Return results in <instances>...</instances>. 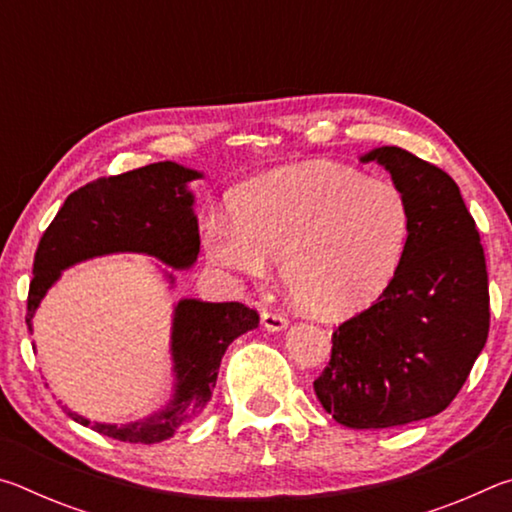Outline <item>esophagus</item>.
Listing matches in <instances>:
<instances>
[{"mask_svg": "<svg viewBox=\"0 0 512 512\" xmlns=\"http://www.w3.org/2000/svg\"><path fill=\"white\" fill-rule=\"evenodd\" d=\"M262 325L268 332H282L289 327V320L280 311H262Z\"/></svg>", "mask_w": 512, "mask_h": 512, "instance_id": "34e87169", "label": "esophagus"}]
</instances>
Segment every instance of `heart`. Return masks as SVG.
Masks as SVG:
<instances>
[{
    "instance_id": "obj_1",
    "label": "heart",
    "mask_w": 512,
    "mask_h": 512,
    "mask_svg": "<svg viewBox=\"0 0 512 512\" xmlns=\"http://www.w3.org/2000/svg\"><path fill=\"white\" fill-rule=\"evenodd\" d=\"M203 246L216 266L266 280L271 259L300 307L352 316L395 280L411 232L409 201L393 180L311 160L250 180L235 214H207Z\"/></svg>"
}]
</instances>
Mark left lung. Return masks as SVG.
I'll list each match as a JSON object with an SVG mask.
<instances>
[{"instance_id": "left-lung-1", "label": "left lung", "mask_w": 512, "mask_h": 512, "mask_svg": "<svg viewBox=\"0 0 512 512\" xmlns=\"http://www.w3.org/2000/svg\"><path fill=\"white\" fill-rule=\"evenodd\" d=\"M391 173L411 210L404 262L375 305L336 329L316 397L350 429H388L445 411L490 329L488 271L461 189L400 146L361 155Z\"/></svg>"}]
</instances>
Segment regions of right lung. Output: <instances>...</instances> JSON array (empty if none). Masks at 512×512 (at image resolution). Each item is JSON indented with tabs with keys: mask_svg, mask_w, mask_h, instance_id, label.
Listing matches in <instances>:
<instances>
[{
	"mask_svg": "<svg viewBox=\"0 0 512 512\" xmlns=\"http://www.w3.org/2000/svg\"><path fill=\"white\" fill-rule=\"evenodd\" d=\"M203 178V171L178 162H155L149 167L99 178L69 194L51 221L33 259L27 325L47 291L63 271L94 257L135 253L155 257L164 266L187 271L198 259V219L194 192L189 183ZM176 284L173 273L164 271ZM259 325L255 309L241 302H203L183 298L171 316V372L173 393L162 409L126 424L90 422L63 406L69 418L124 443H162L187 429L210 402L219 377V366L228 345L237 336Z\"/></svg>",
	"mask_w": 512,
	"mask_h": 512,
	"instance_id": "obj_1",
	"label": "right lung"
}]
</instances>
